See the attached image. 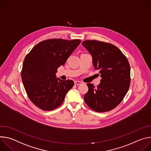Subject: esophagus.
I'll return each instance as SVG.
<instances>
[{
	"label": "esophagus",
	"instance_id": "34e87169",
	"mask_svg": "<svg viewBox=\"0 0 151 151\" xmlns=\"http://www.w3.org/2000/svg\"><path fill=\"white\" fill-rule=\"evenodd\" d=\"M74 83H75V85H81V83H82L81 82H80V81H74Z\"/></svg>",
	"mask_w": 151,
	"mask_h": 151
}]
</instances>
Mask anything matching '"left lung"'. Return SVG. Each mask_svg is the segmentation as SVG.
<instances>
[{
	"label": "left lung",
	"instance_id": "8db88e82",
	"mask_svg": "<svg viewBox=\"0 0 151 151\" xmlns=\"http://www.w3.org/2000/svg\"><path fill=\"white\" fill-rule=\"evenodd\" d=\"M82 45L92 56L93 66L101 77L97 87L87 83L88 91L84 101L94 111H109L122 101L130 87L128 61L119 48L108 43L88 40Z\"/></svg>",
	"mask_w": 151,
	"mask_h": 151
}]
</instances>
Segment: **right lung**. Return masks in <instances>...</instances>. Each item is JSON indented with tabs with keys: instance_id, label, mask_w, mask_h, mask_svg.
I'll use <instances>...</instances> for the list:
<instances>
[{
	"instance_id": "right-lung-1",
	"label": "right lung",
	"mask_w": 151,
	"mask_h": 151,
	"mask_svg": "<svg viewBox=\"0 0 151 151\" xmlns=\"http://www.w3.org/2000/svg\"><path fill=\"white\" fill-rule=\"evenodd\" d=\"M81 40L52 39L42 41L26 55L21 78L32 103L44 111H52L60 106L73 87L72 80L57 78V69L64 65L79 45Z\"/></svg>"
}]
</instances>
